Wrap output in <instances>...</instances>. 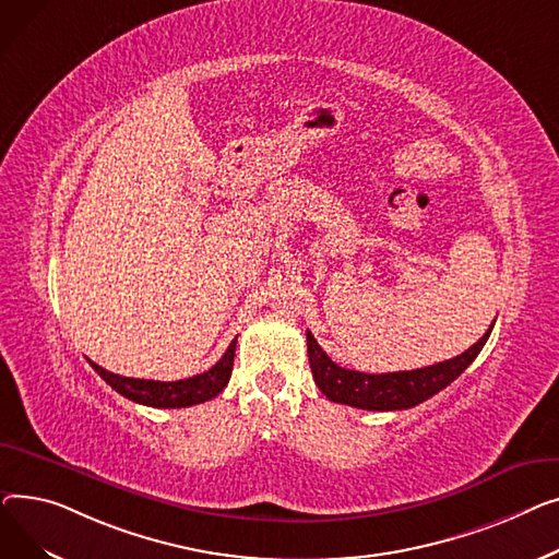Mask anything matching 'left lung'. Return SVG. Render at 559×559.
I'll return each instance as SVG.
<instances>
[{"mask_svg":"<svg viewBox=\"0 0 559 559\" xmlns=\"http://www.w3.org/2000/svg\"><path fill=\"white\" fill-rule=\"evenodd\" d=\"M491 326L467 352L442 360V364L408 372L366 374L341 368L326 356V352L318 345L311 332H307V352L316 385L326 400L364 411H404L438 395L442 388L461 377L472 366V360L480 354L483 345L491 334Z\"/></svg>","mask_w":559,"mask_h":559,"instance_id":"left-lung-1","label":"left lung"}]
</instances>
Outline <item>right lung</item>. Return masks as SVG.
Listing matches in <instances>:
<instances>
[{"instance_id": "right-lung-1", "label": "right lung", "mask_w": 559, "mask_h": 559, "mask_svg": "<svg viewBox=\"0 0 559 559\" xmlns=\"http://www.w3.org/2000/svg\"><path fill=\"white\" fill-rule=\"evenodd\" d=\"M235 347H237V338L229 343V347L218 358L216 366H212L203 374H195V377L180 379V381L130 379V377L112 374V372L104 370L102 366L92 364V360H90V366L112 390H117L119 395H123L130 402L153 406V408H187L193 404L210 402L218 395V392H223V388L229 381V374H233Z\"/></svg>"}]
</instances>
